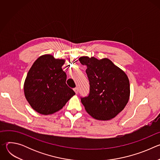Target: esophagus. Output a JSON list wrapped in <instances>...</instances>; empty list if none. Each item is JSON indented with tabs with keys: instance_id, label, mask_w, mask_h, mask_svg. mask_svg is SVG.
I'll return each mask as SVG.
<instances>
[{
	"instance_id": "34e87169",
	"label": "esophagus",
	"mask_w": 160,
	"mask_h": 160,
	"mask_svg": "<svg viewBox=\"0 0 160 160\" xmlns=\"http://www.w3.org/2000/svg\"><path fill=\"white\" fill-rule=\"evenodd\" d=\"M78 87H76V88H74V91H75V92L77 94H78Z\"/></svg>"
}]
</instances>
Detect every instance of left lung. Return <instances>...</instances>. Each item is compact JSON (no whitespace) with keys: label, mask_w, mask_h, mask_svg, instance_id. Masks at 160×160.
<instances>
[{"label":"left lung","mask_w":160,"mask_h":160,"mask_svg":"<svg viewBox=\"0 0 160 160\" xmlns=\"http://www.w3.org/2000/svg\"><path fill=\"white\" fill-rule=\"evenodd\" d=\"M80 63L87 66L90 92L80 98L87 112L94 118L108 120L115 117L127 104L130 83L127 75L107 59L81 57Z\"/></svg>","instance_id":"left-lung-1"}]
</instances>
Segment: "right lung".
<instances>
[{
	"instance_id": "add662e5",
	"label": "right lung",
	"mask_w": 160,
	"mask_h": 160,
	"mask_svg": "<svg viewBox=\"0 0 160 160\" xmlns=\"http://www.w3.org/2000/svg\"><path fill=\"white\" fill-rule=\"evenodd\" d=\"M64 60L45 54L39 57L30 69L24 84L27 100L32 108L42 115L60 110L73 96V89L66 83L62 70Z\"/></svg>"
}]
</instances>
